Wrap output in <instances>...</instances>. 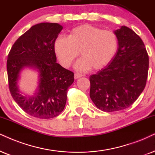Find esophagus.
<instances>
[{
	"label": "esophagus",
	"instance_id": "obj_1",
	"mask_svg": "<svg viewBox=\"0 0 155 155\" xmlns=\"http://www.w3.org/2000/svg\"><path fill=\"white\" fill-rule=\"evenodd\" d=\"M82 77V75L81 74H79V73H75L74 74V78H75L76 79H79V78Z\"/></svg>",
	"mask_w": 155,
	"mask_h": 155
}]
</instances>
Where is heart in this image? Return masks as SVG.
I'll return each instance as SVG.
<instances>
[{"instance_id": "obj_1", "label": "heart", "mask_w": 155, "mask_h": 155, "mask_svg": "<svg viewBox=\"0 0 155 155\" xmlns=\"http://www.w3.org/2000/svg\"><path fill=\"white\" fill-rule=\"evenodd\" d=\"M118 40L114 33L89 24L72 29L68 37L58 36L54 43L55 54L61 65L67 68L80 55L76 62L78 71L105 67L116 54Z\"/></svg>"}]
</instances>
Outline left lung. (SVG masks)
<instances>
[{
    "label": "left lung",
    "instance_id": "1",
    "mask_svg": "<svg viewBox=\"0 0 155 155\" xmlns=\"http://www.w3.org/2000/svg\"><path fill=\"white\" fill-rule=\"evenodd\" d=\"M118 48L110 63L90 76V98L106 112L123 110L140 97L146 86L149 56L144 43L127 26L114 31Z\"/></svg>",
    "mask_w": 155,
    "mask_h": 155
}]
</instances>
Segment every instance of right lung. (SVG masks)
<instances>
[{"label":"right lung","mask_w":155,"mask_h":155,"mask_svg":"<svg viewBox=\"0 0 155 155\" xmlns=\"http://www.w3.org/2000/svg\"><path fill=\"white\" fill-rule=\"evenodd\" d=\"M63 29L58 23H41L17 39L7 60L9 89L18 105L31 116L39 119L57 117L64 110L68 88L73 84L72 71L56 63L54 43ZM24 68L39 72V87L33 96L20 93L17 82Z\"/></svg>","instance_id":"add662e5"}]
</instances>
